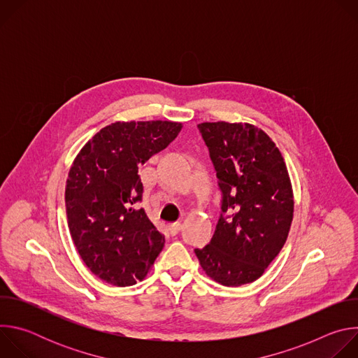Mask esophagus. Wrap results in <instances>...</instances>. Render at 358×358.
I'll list each match as a JSON object with an SVG mask.
<instances>
[{
  "mask_svg": "<svg viewBox=\"0 0 358 358\" xmlns=\"http://www.w3.org/2000/svg\"><path fill=\"white\" fill-rule=\"evenodd\" d=\"M169 231H170L171 235H177V234L181 231V224H180V222L170 224V225H169Z\"/></svg>",
  "mask_w": 358,
  "mask_h": 358,
  "instance_id": "obj_1",
  "label": "esophagus"
}]
</instances>
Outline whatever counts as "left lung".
Listing matches in <instances>:
<instances>
[{"label":"left lung","mask_w":358,"mask_h":358,"mask_svg":"<svg viewBox=\"0 0 358 358\" xmlns=\"http://www.w3.org/2000/svg\"><path fill=\"white\" fill-rule=\"evenodd\" d=\"M198 129L217 171L222 214L210 245L195 255L220 285L252 283L290 231L294 198L286 163L272 138L250 123L203 122Z\"/></svg>","instance_id":"8db88e82"}]
</instances>
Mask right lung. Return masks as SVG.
Segmentation results:
<instances>
[{
	"instance_id": "obj_1",
	"label": "right lung",
	"mask_w": 358,
	"mask_h": 358,
	"mask_svg": "<svg viewBox=\"0 0 358 358\" xmlns=\"http://www.w3.org/2000/svg\"><path fill=\"white\" fill-rule=\"evenodd\" d=\"M171 120L116 122L78 152L65 203L72 241L93 275L113 286L143 280L163 250L164 236L138 208V167L181 131Z\"/></svg>"
}]
</instances>
